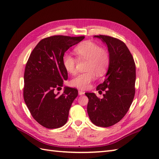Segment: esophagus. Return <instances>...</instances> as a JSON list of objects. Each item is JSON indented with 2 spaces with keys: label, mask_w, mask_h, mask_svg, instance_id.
Segmentation results:
<instances>
[{
  "label": "esophagus",
  "mask_w": 159,
  "mask_h": 159,
  "mask_svg": "<svg viewBox=\"0 0 159 159\" xmlns=\"http://www.w3.org/2000/svg\"><path fill=\"white\" fill-rule=\"evenodd\" d=\"M78 93H79V94L80 95H83L84 93V91H82V90H79V92H78Z\"/></svg>",
  "instance_id": "34e87169"
}]
</instances>
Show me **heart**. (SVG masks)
<instances>
[{
  "instance_id": "obj_1",
  "label": "heart",
  "mask_w": 159,
  "mask_h": 159,
  "mask_svg": "<svg viewBox=\"0 0 159 159\" xmlns=\"http://www.w3.org/2000/svg\"><path fill=\"white\" fill-rule=\"evenodd\" d=\"M75 52L79 60H86V72L80 73L70 80V85L79 89L85 90L90 84L96 78V73L98 76L105 75L107 71L110 56L105 48L91 41H86L77 45ZM77 59L66 53L62 57L64 68L69 73L74 74L76 71Z\"/></svg>"
}]
</instances>
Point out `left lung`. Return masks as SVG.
<instances>
[{"label":"left lung","mask_w":159,"mask_h":159,"mask_svg":"<svg viewBox=\"0 0 159 159\" xmlns=\"http://www.w3.org/2000/svg\"><path fill=\"white\" fill-rule=\"evenodd\" d=\"M107 45L110 63L104 82L97 90L103 98L86 93L87 111L91 122L101 127H109L121 120L127 113L135 93V63L131 53L121 40L107 35H96Z\"/></svg>","instance_id":"obj_1"}]
</instances>
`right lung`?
<instances>
[{"label":"right lung","mask_w":159,"mask_h":159,"mask_svg":"<svg viewBox=\"0 0 159 159\" xmlns=\"http://www.w3.org/2000/svg\"><path fill=\"white\" fill-rule=\"evenodd\" d=\"M84 36L54 35L44 38L32 51L24 70L23 96L33 118L48 129H57L67 122L69 109L78 95L76 89L65 87L55 93L68 79L62 64L65 52Z\"/></svg>","instance_id":"right-lung-1"}]
</instances>
